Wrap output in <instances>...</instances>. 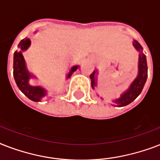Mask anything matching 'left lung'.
<instances>
[{
	"label": "left lung",
	"mask_w": 160,
	"mask_h": 160,
	"mask_svg": "<svg viewBox=\"0 0 160 160\" xmlns=\"http://www.w3.org/2000/svg\"><path fill=\"white\" fill-rule=\"evenodd\" d=\"M133 45L135 47L137 51L139 52V74L135 80L133 81L129 88L128 89L126 92H124L123 95H121L120 98L114 100V102L119 105V106H125L129 105L131 102H133L135 99L141 93L144 85L146 82L147 76H148V66H147L146 56L143 53V48L141 45L137 41H134ZM90 80H91V86L94 89V87L96 85L95 81V70L93 71V73L90 75Z\"/></svg>",
	"instance_id": "obj_1"
}]
</instances>
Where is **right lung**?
Wrapping results in <instances>:
<instances>
[{
  "label": "right lung",
  "instance_id": "right-lung-1",
  "mask_svg": "<svg viewBox=\"0 0 160 160\" xmlns=\"http://www.w3.org/2000/svg\"><path fill=\"white\" fill-rule=\"evenodd\" d=\"M31 45V40L26 37L21 40L19 43L18 47L20 51H16L14 53L13 62V75L16 80V83L21 92L29 98L32 101H40L42 98L46 95V90L40 86H31L29 85V80L31 77L28 70H26V63L24 60L22 51H26ZM78 68V65L73 66L70 70V72L68 74L67 77L69 78Z\"/></svg>",
  "mask_w": 160,
  "mask_h": 160
}]
</instances>
